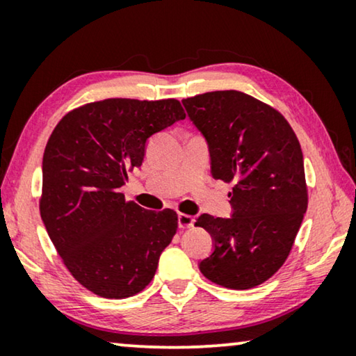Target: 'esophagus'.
I'll use <instances>...</instances> for the list:
<instances>
[{
  "instance_id": "esophagus-1",
  "label": "esophagus",
  "mask_w": 356,
  "mask_h": 356,
  "mask_svg": "<svg viewBox=\"0 0 356 356\" xmlns=\"http://www.w3.org/2000/svg\"><path fill=\"white\" fill-rule=\"evenodd\" d=\"M178 225L179 228H191L194 225V218L188 213H178Z\"/></svg>"
}]
</instances>
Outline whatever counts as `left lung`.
Instances as JSON below:
<instances>
[{"mask_svg":"<svg viewBox=\"0 0 356 356\" xmlns=\"http://www.w3.org/2000/svg\"><path fill=\"white\" fill-rule=\"evenodd\" d=\"M207 140L212 177L233 183V216L202 213L213 252L199 269L213 284L248 290L284 266L308 209L303 152L284 115L238 90L183 100Z\"/></svg>","mask_w":356,"mask_h":356,"instance_id":"8db88e82","label":"left lung"}]
</instances>
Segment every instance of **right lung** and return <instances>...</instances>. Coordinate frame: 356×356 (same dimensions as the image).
<instances>
[{"label": "right lung", "instance_id": "obj_1", "mask_svg": "<svg viewBox=\"0 0 356 356\" xmlns=\"http://www.w3.org/2000/svg\"><path fill=\"white\" fill-rule=\"evenodd\" d=\"M184 116L175 99H106L71 110L53 129L40 216L63 264L92 293L128 298L154 279L178 216L126 201L121 186L143 165L150 136Z\"/></svg>", "mask_w": 356, "mask_h": 356}]
</instances>
